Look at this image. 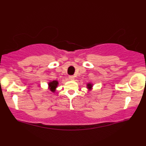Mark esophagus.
<instances>
[{
    "label": "esophagus",
    "instance_id": "obj_1",
    "mask_svg": "<svg viewBox=\"0 0 146 146\" xmlns=\"http://www.w3.org/2000/svg\"><path fill=\"white\" fill-rule=\"evenodd\" d=\"M69 79L70 80H74V79H75V77H74V76H73V75H70L69 77Z\"/></svg>",
    "mask_w": 146,
    "mask_h": 146
}]
</instances>
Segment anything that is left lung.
I'll use <instances>...</instances> for the list:
<instances>
[{
	"label": "left lung",
	"instance_id": "left-lung-1",
	"mask_svg": "<svg viewBox=\"0 0 146 146\" xmlns=\"http://www.w3.org/2000/svg\"><path fill=\"white\" fill-rule=\"evenodd\" d=\"M87 89H88L91 90V88L93 87V85H92L91 83H88L87 85Z\"/></svg>",
	"mask_w": 146,
	"mask_h": 146
}]
</instances>
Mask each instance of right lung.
Instances as JSON below:
<instances>
[{
  "instance_id": "1",
  "label": "right lung",
  "mask_w": 146,
  "mask_h": 146,
  "mask_svg": "<svg viewBox=\"0 0 146 146\" xmlns=\"http://www.w3.org/2000/svg\"><path fill=\"white\" fill-rule=\"evenodd\" d=\"M58 84H59L58 81H56V80H54V81L50 82V83H48V86H49V88H50V91L52 92H55V89H56L57 86H58Z\"/></svg>"
}]
</instances>
